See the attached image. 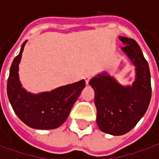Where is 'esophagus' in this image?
I'll use <instances>...</instances> for the list:
<instances>
[{"mask_svg": "<svg viewBox=\"0 0 159 159\" xmlns=\"http://www.w3.org/2000/svg\"><path fill=\"white\" fill-rule=\"evenodd\" d=\"M92 73L91 72H86L84 74V79H85V82H86V84H89V82L90 78L92 77Z\"/></svg>", "mask_w": 159, "mask_h": 159, "instance_id": "obj_1", "label": "esophagus"}]
</instances>
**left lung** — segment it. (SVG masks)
Segmentation results:
<instances>
[{
    "label": "left lung",
    "instance_id": "1",
    "mask_svg": "<svg viewBox=\"0 0 159 159\" xmlns=\"http://www.w3.org/2000/svg\"><path fill=\"white\" fill-rule=\"evenodd\" d=\"M119 40L124 44L122 51L135 66L134 82L123 86L107 72L89 81L94 90L98 127L112 135L132 129L146 113L152 97L150 70L140 46L131 38L119 36Z\"/></svg>",
    "mask_w": 159,
    "mask_h": 159
}]
</instances>
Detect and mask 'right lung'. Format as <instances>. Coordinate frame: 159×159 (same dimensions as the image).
<instances>
[{"instance_id":"right-lung-1","label":"right lung","mask_w":159,"mask_h":159,"mask_svg":"<svg viewBox=\"0 0 159 159\" xmlns=\"http://www.w3.org/2000/svg\"><path fill=\"white\" fill-rule=\"evenodd\" d=\"M26 42L10 68L7 80V96L16 115L23 123L36 129H53L66 122L73 105L85 87V81L59 87L50 92H27L21 85L19 65Z\"/></svg>"}]
</instances>
